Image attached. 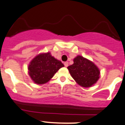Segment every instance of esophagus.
<instances>
[{
  "mask_svg": "<svg viewBox=\"0 0 125 125\" xmlns=\"http://www.w3.org/2000/svg\"><path fill=\"white\" fill-rule=\"evenodd\" d=\"M64 65H65V67H67L68 66H69V63L65 62V63H64Z\"/></svg>",
  "mask_w": 125,
  "mask_h": 125,
  "instance_id": "34e87169",
  "label": "esophagus"
}]
</instances>
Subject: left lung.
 Masks as SVG:
<instances>
[{
    "mask_svg": "<svg viewBox=\"0 0 125 125\" xmlns=\"http://www.w3.org/2000/svg\"><path fill=\"white\" fill-rule=\"evenodd\" d=\"M70 74L79 85L91 87L100 77V70L94 62L81 55L73 58V63L67 67Z\"/></svg>",
    "mask_w": 125,
    "mask_h": 125,
    "instance_id": "8db88e82",
    "label": "left lung"
}]
</instances>
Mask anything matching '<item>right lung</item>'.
<instances>
[{"label":"right lung","instance_id":"1","mask_svg":"<svg viewBox=\"0 0 125 125\" xmlns=\"http://www.w3.org/2000/svg\"><path fill=\"white\" fill-rule=\"evenodd\" d=\"M64 65L51 55L50 52L38 54L30 62L28 74L33 82L42 85L50 81Z\"/></svg>","mask_w":125,"mask_h":125}]
</instances>
